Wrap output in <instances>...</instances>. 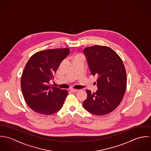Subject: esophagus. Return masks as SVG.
Returning a JSON list of instances; mask_svg holds the SVG:
<instances>
[{
  "label": "esophagus",
  "mask_w": 151,
  "mask_h": 151,
  "mask_svg": "<svg viewBox=\"0 0 151 151\" xmlns=\"http://www.w3.org/2000/svg\"><path fill=\"white\" fill-rule=\"evenodd\" d=\"M70 91L73 93H75V92H77L79 91V89H71Z\"/></svg>",
  "instance_id": "obj_1"
}]
</instances>
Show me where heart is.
<instances>
[{"instance_id": "heart-1", "label": "heart", "mask_w": 151, "mask_h": 151, "mask_svg": "<svg viewBox=\"0 0 151 151\" xmlns=\"http://www.w3.org/2000/svg\"><path fill=\"white\" fill-rule=\"evenodd\" d=\"M81 56H82V55H79L76 56V57H75V58H76V57H81Z\"/></svg>"}]
</instances>
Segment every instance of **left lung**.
Returning <instances> with one entry per match:
<instances>
[{
  "instance_id": "obj_1",
  "label": "left lung",
  "mask_w": 151,
  "mask_h": 151,
  "mask_svg": "<svg viewBox=\"0 0 151 151\" xmlns=\"http://www.w3.org/2000/svg\"><path fill=\"white\" fill-rule=\"evenodd\" d=\"M83 51L91 74L97 77L98 89L93 93L86 90L87 99L83 106L93 114H107L119 106L126 90L124 65L120 57L109 47L95 45L85 48Z\"/></svg>"
}]
</instances>
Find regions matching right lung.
I'll return each mask as SVG.
<instances>
[{
  "mask_svg": "<svg viewBox=\"0 0 151 151\" xmlns=\"http://www.w3.org/2000/svg\"><path fill=\"white\" fill-rule=\"evenodd\" d=\"M69 48L47 50L34 54L26 63L21 78V88L28 106L34 111L52 114L62 108L68 91L50 84Z\"/></svg>",
  "mask_w": 151,
  "mask_h": 151,
  "instance_id": "add662e5",
  "label": "right lung"
}]
</instances>
